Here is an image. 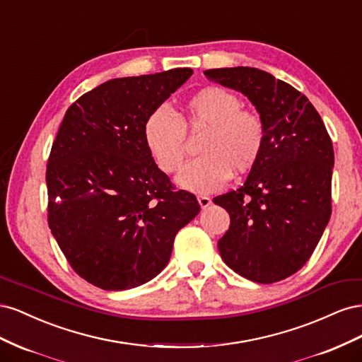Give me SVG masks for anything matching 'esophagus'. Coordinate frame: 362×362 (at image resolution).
<instances>
[{"label": "esophagus", "mask_w": 362, "mask_h": 362, "mask_svg": "<svg viewBox=\"0 0 362 362\" xmlns=\"http://www.w3.org/2000/svg\"><path fill=\"white\" fill-rule=\"evenodd\" d=\"M198 202H199V205H201L202 210H205V208H208V206L211 205V199L208 198V196H204V194L198 196Z\"/></svg>", "instance_id": "34e87169"}]
</instances>
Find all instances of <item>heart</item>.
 Segmentation results:
<instances>
[{
  "label": "heart",
  "mask_w": 362,
  "mask_h": 362,
  "mask_svg": "<svg viewBox=\"0 0 362 362\" xmlns=\"http://www.w3.org/2000/svg\"><path fill=\"white\" fill-rule=\"evenodd\" d=\"M242 107L235 93L204 87L184 103L180 117L166 107L154 108L144 124L145 145L157 166L172 173L185 157L184 129L204 131L198 146L201 156L185 164L177 184L193 193H211L223 187L231 172H249L264 149V122Z\"/></svg>",
  "instance_id": "1"
}]
</instances>
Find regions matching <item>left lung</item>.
<instances>
[{"label": "left lung", "mask_w": 362, "mask_h": 362, "mask_svg": "<svg viewBox=\"0 0 362 362\" xmlns=\"http://www.w3.org/2000/svg\"><path fill=\"white\" fill-rule=\"evenodd\" d=\"M204 74L247 96L266 128L264 149L245 184L213 199L231 217L218 252L246 279H286L310 259L329 222L331 137L308 98L272 74L249 66Z\"/></svg>", "instance_id": "left-lung-1"}]
</instances>
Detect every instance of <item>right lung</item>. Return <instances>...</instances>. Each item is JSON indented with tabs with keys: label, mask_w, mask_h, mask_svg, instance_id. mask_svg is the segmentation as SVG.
Here are the masks:
<instances>
[{
	"label": "right lung",
	"mask_w": 362,
	"mask_h": 362,
	"mask_svg": "<svg viewBox=\"0 0 362 362\" xmlns=\"http://www.w3.org/2000/svg\"><path fill=\"white\" fill-rule=\"evenodd\" d=\"M189 68L124 76L80 96L63 117L47 168L48 225L72 269L93 286H141L168 266L173 238L199 213L145 145L148 115Z\"/></svg>",
	"instance_id": "add662e5"
}]
</instances>
